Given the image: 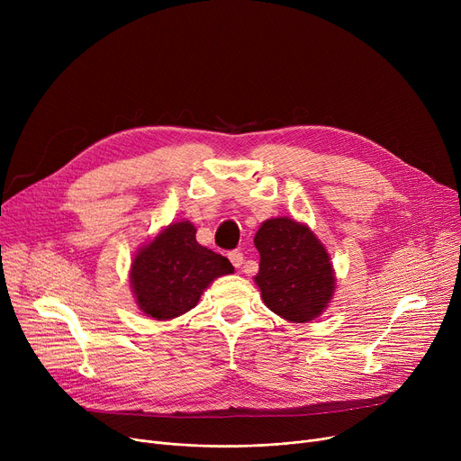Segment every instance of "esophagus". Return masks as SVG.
I'll use <instances>...</instances> for the list:
<instances>
[{
  "mask_svg": "<svg viewBox=\"0 0 461 461\" xmlns=\"http://www.w3.org/2000/svg\"><path fill=\"white\" fill-rule=\"evenodd\" d=\"M230 261L235 265L237 269H240L243 267V263H245V256H243V252H239V250H235V252H230Z\"/></svg>",
  "mask_w": 461,
  "mask_h": 461,
  "instance_id": "34e87169",
  "label": "esophagus"
}]
</instances>
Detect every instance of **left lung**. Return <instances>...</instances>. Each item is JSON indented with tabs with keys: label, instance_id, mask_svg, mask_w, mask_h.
<instances>
[{
	"label": "left lung",
	"instance_id": "8db88e82",
	"mask_svg": "<svg viewBox=\"0 0 461 461\" xmlns=\"http://www.w3.org/2000/svg\"><path fill=\"white\" fill-rule=\"evenodd\" d=\"M261 299L285 321L310 323L329 308L336 275L325 245L304 222L289 216L265 221L256 231Z\"/></svg>",
	"mask_w": 461,
	"mask_h": 461
}]
</instances>
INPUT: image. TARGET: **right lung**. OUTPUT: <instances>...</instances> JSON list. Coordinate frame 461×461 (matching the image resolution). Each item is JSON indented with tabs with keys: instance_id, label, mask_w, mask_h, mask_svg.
Segmentation results:
<instances>
[{
	"instance_id": "1",
	"label": "right lung",
	"mask_w": 461,
	"mask_h": 461,
	"mask_svg": "<svg viewBox=\"0 0 461 461\" xmlns=\"http://www.w3.org/2000/svg\"><path fill=\"white\" fill-rule=\"evenodd\" d=\"M231 273L230 259L202 247L194 224L179 221L138 249L129 280L145 316L169 321L196 306L212 280Z\"/></svg>"
}]
</instances>
